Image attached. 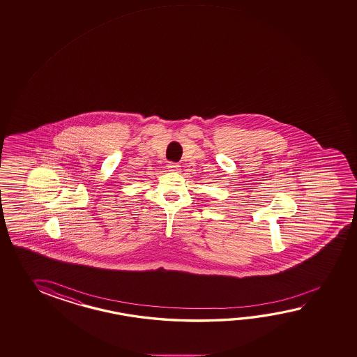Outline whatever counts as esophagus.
I'll list each match as a JSON object with an SVG mask.
<instances>
[{
    "instance_id": "obj_1",
    "label": "esophagus",
    "mask_w": 357,
    "mask_h": 357,
    "mask_svg": "<svg viewBox=\"0 0 357 357\" xmlns=\"http://www.w3.org/2000/svg\"><path fill=\"white\" fill-rule=\"evenodd\" d=\"M180 165L178 163H174V162H169L168 163V171H171V172H180Z\"/></svg>"
}]
</instances>
